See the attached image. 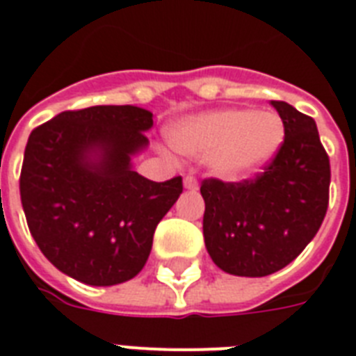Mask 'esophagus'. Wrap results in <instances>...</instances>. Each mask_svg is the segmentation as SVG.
Here are the masks:
<instances>
[{
	"instance_id": "34e87169",
	"label": "esophagus",
	"mask_w": 356,
	"mask_h": 356,
	"mask_svg": "<svg viewBox=\"0 0 356 356\" xmlns=\"http://www.w3.org/2000/svg\"><path fill=\"white\" fill-rule=\"evenodd\" d=\"M184 188L196 190L197 188V179L194 177V175H186V177H184Z\"/></svg>"
}]
</instances>
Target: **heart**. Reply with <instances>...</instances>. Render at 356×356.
I'll return each mask as SVG.
<instances>
[{"label":"heart","instance_id":"obj_1","mask_svg":"<svg viewBox=\"0 0 356 356\" xmlns=\"http://www.w3.org/2000/svg\"><path fill=\"white\" fill-rule=\"evenodd\" d=\"M168 136L179 153L207 156L218 177L241 179L275 156L284 142V123L275 112L226 108L184 119Z\"/></svg>","mask_w":356,"mask_h":356}]
</instances>
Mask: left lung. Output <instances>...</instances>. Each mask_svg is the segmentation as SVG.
<instances>
[{
	"mask_svg": "<svg viewBox=\"0 0 356 356\" xmlns=\"http://www.w3.org/2000/svg\"><path fill=\"white\" fill-rule=\"evenodd\" d=\"M284 142L261 173L238 183L205 179L203 237L211 259L235 276L273 275L316 237L329 207L330 162L316 121L273 100Z\"/></svg>",
	"mask_w": 356,
	"mask_h": 356,
	"instance_id": "left-lung-1",
	"label": "left lung"
}]
</instances>
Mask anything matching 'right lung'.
I'll list each match as a JSON object with an SVG mask.
<instances>
[{"label": "right lung", "instance_id": "right-lung-1", "mask_svg": "<svg viewBox=\"0 0 356 356\" xmlns=\"http://www.w3.org/2000/svg\"><path fill=\"white\" fill-rule=\"evenodd\" d=\"M153 113L138 106L61 112L29 134L20 200L46 259L89 286L134 278L183 179L154 183L132 170L147 147Z\"/></svg>", "mask_w": 356, "mask_h": 356}]
</instances>
